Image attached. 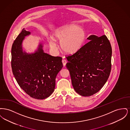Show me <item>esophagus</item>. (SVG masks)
<instances>
[{"label":"esophagus","instance_id":"obj_1","mask_svg":"<svg viewBox=\"0 0 130 130\" xmlns=\"http://www.w3.org/2000/svg\"><path fill=\"white\" fill-rule=\"evenodd\" d=\"M62 63H63V66L65 67L66 66V64L67 63V61L65 59H63L62 60Z\"/></svg>","mask_w":130,"mask_h":130}]
</instances>
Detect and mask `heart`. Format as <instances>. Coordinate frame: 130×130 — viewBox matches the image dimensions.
Masks as SVG:
<instances>
[{"label": "heart", "mask_w": 130, "mask_h": 130, "mask_svg": "<svg viewBox=\"0 0 130 130\" xmlns=\"http://www.w3.org/2000/svg\"><path fill=\"white\" fill-rule=\"evenodd\" d=\"M86 37L84 29L76 25H70L60 27L56 30L49 44L53 49H56L54 40L60 42L62 51L68 55H73L82 47Z\"/></svg>", "instance_id": "b5f03b06"}]
</instances>
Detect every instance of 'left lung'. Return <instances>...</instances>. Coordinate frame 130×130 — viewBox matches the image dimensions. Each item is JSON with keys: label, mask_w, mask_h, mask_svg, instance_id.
Returning <instances> with one entry per match:
<instances>
[{"label": "left lung", "mask_w": 130, "mask_h": 130, "mask_svg": "<svg viewBox=\"0 0 130 130\" xmlns=\"http://www.w3.org/2000/svg\"><path fill=\"white\" fill-rule=\"evenodd\" d=\"M87 39L90 41L78 52L67 57L66 64L74 90L83 96L98 93L111 70L112 50L108 38L91 35Z\"/></svg>", "instance_id": "8db88e82"}]
</instances>
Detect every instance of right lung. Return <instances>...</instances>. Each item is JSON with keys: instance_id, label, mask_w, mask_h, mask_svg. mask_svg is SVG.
Returning <instances> with one entry per match:
<instances>
[{"instance_id": "right-lung-1", "label": "right lung", "mask_w": 130, "mask_h": 130, "mask_svg": "<svg viewBox=\"0 0 130 130\" xmlns=\"http://www.w3.org/2000/svg\"><path fill=\"white\" fill-rule=\"evenodd\" d=\"M30 34L23 29L12 44V73L19 86L31 98L45 99L55 90L56 76L63 67L62 58L44 53L42 44L34 53L23 51V40Z\"/></svg>"}]
</instances>
